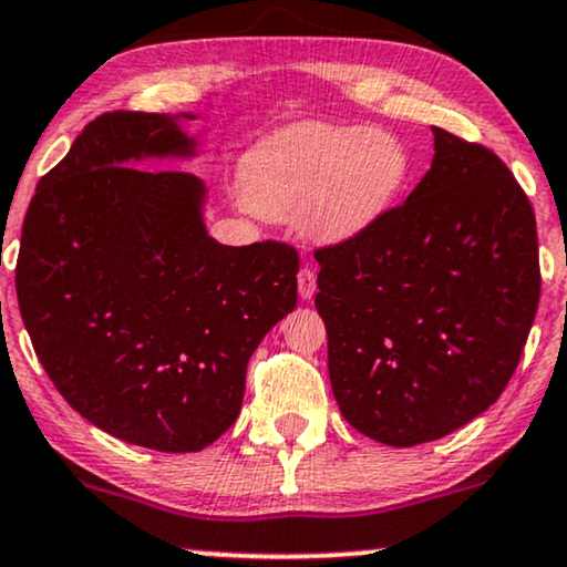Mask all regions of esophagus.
<instances>
[{"mask_svg":"<svg viewBox=\"0 0 567 567\" xmlns=\"http://www.w3.org/2000/svg\"><path fill=\"white\" fill-rule=\"evenodd\" d=\"M297 284H299V297H301V299L309 301V299L315 297V291H317V276H315L312 268H301L299 276H297Z\"/></svg>","mask_w":567,"mask_h":567,"instance_id":"1","label":"esophagus"}]
</instances>
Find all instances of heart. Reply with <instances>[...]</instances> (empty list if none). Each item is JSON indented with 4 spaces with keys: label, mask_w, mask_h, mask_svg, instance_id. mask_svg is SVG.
Segmentation results:
<instances>
[{
    "label": "heart",
    "mask_w": 567,
    "mask_h": 567,
    "mask_svg": "<svg viewBox=\"0 0 567 567\" xmlns=\"http://www.w3.org/2000/svg\"><path fill=\"white\" fill-rule=\"evenodd\" d=\"M408 175V146L392 131L299 123L247 154L243 185L255 214L266 219L297 214L307 239L340 245L384 219Z\"/></svg>",
    "instance_id": "heart-1"
}]
</instances>
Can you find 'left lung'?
Wrapping results in <instances>:
<instances>
[{"mask_svg": "<svg viewBox=\"0 0 567 567\" xmlns=\"http://www.w3.org/2000/svg\"><path fill=\"white\" fill-rule=\"evenodd\" d=\"M431 131V169L405 204L315 252L332 394L355 431L386 446L436 441L485 413L539 305L522 185L485 146Z\"/></svg>", "mask_w": 567, "mask_h": 567, "instance_id": "8db88e82", "label": "left lung"}]
</instances>
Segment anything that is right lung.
Wrapping results in <instances>:
<instances>
[{"mask_svg":"<svg viewBox=\"0 0 567 567\" xmlns=\"http://www.w3.org/2000/svg\"><path fill=\"white\" fill-rule=\"evenodd\" d=\"M193 113L115 111L41 177L14 270L45 374L92 425L154 452H200L237 421L247 361L297 307V250L219 245L190 159Z\"/></svg>","mask_w":567,"mask_h":567,"instance_id":"right-lung-1","label":"right lung"}]
</instances>
